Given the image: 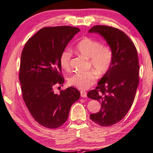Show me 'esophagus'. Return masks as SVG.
Masks as SVG:
<instances>
[{
    "label": "esophagus",
    "mask_w": 153,
    "mask_h": 153,
    "mask_svg": "<svg viewBox=\"0 0 153 153\" xmlns=\"http://www.w3.org/2000/svg\"><path fill=\"white\" fill-rule=\"evenodd\" d=\"M81 96L82 97H87V92L85 91H81Z\"/></svg>",
    "instance_id": "1"
}]
</instances>
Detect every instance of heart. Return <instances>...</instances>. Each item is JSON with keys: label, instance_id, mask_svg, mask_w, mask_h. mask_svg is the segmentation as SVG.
Listing matches in <instances>:
<instances>
[{"label": "heart", "instance_id": "obj_1", "mask_svg": "<svg viewBox=\"0 0 153 153\" xmlns=\"http://www.w3.org/2000/svg\"><path fill=\"white\" fill-rule=\"evenodd\" d=\"M76 51L80 54L89 59V66L93 67L97 73L104 74L111 68L114 59V53L111 46L102 45V42L96 39L84 37L76 45ZM71 52L65 50L61 54L59 63L62 68L66 71L71 66ZM97 74L94 70L83 72H76L68 78V84L81 90L89 89L96 82Z\"/></svg>", "mask_w": 153, "mask_h": 153}]
</instances>
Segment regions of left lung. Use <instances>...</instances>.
Returning a JSON list of instances; mask_svg holds the SVG:
<instances>
[{
	"instance_id": "8db88e82",
	"label": "left lung",
	"mask_w": 153,
	"mask_h": 153,
	"mask_svg": "<svg viewBox=\"0 0 153 153\" xmlns=\"http://www.w3.org/2000/svg\"><path fill=\"white\" fill-rule=\"evenodd\" d=\"M89 32L101 34L113 51L111 68L96 89L87 93V97L101 103L100 111L90 114V119L100 126H111L124 118L134 102L139 84L137 50L129 36L116 27L97 25Z\"/></svg>"
}]
</instances>
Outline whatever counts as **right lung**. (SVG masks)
Returning <instances> with one entry per match:
<instances>
[{"instance_id":"obj_1","label":"right lung","mask_w":153,"mask_h":153,"mask_svg":"<svg viewBox=\"0 0 153 153\" xmlns=\"http://www.w3.org/2000/svg\"><path fill=\"white\" fill-rule=\"evenodd\" d=\"M79 27H45L32 36L22 52L19 72L22 97L35 121L56 129L67 121L72 105L79 99L77 89L70 87L54 92L64 82L59 58Z\"/></svg>"}]
</instances>
